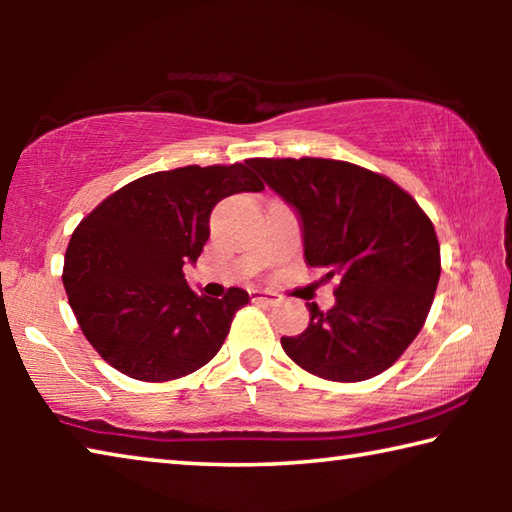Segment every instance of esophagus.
Instances as JSON below:
<instances>
[{
  "instance_id": "34e87169",
  "label": "esophagus",
  "mask_w": 512,
  "mask_h": 512,
  "mask_svg": "<svg viewBox=\"0 0 512 512\" xmlns=\"http://www.w3.org/2000/svg\"><path fill=\"white\" fill-rule=\"evenodd\" d=\"M250 300L259 302V305H275V302L280 298H277L275 293L266 291V289H250Z\"/></svg>"
}]
</instances>
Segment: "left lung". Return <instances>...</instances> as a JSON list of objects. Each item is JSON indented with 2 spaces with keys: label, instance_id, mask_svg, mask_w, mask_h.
<instances>
[{
  "label": "left lung",
  "instance_id": "obj_1",
  "mask_svg": "<svg viewBox=\"0 0 512 512\" xmlns=\"http://www.w3.org/2000/svg\"><path fill=\"white\" fill-rule=\"evenodd\" d=\"M296 210L305 262L336 280V302H309V325L282 348L311 375L363 381L402 357L427 320L440 280L436 230L413 196L357 164L325 158L250 160Z\"/></svg>",
  "mask_w": 512,
  "mask_h": 512
}]
</instances>
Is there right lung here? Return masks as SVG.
Returning a JSON list of instances; mask_svg holds the SVG:
<instances>
[{
  "label": "right lung",
  "mask_w": 512,
  "mask_h": 512,
  "mask_svg": "<svg viewBox=\"0 0 512 512\" xmlns=\"http://www.w3.org/2000/svg\"><path fill=\"white\" fill-rule=\"evenodd\" d=\"M262 189L250 160L192 164L137 178L85 216L69 239L63 284L103 361L133 379L169 381L221 350L248 293L203 296L183 266L203 253L221 198Z\"/></svg>",
  "instance_id": "right-lung-1"
}]
</instances>
